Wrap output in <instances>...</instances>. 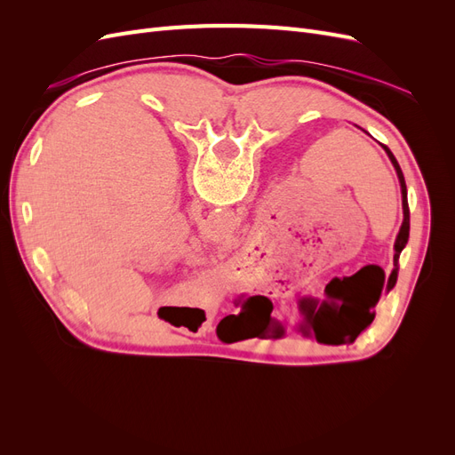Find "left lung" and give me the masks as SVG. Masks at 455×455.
<instances>
[{
    "instance_id": "left-lung-1",
    "label": "left lung",
    "mask_w": 455,
    "mask_h": 455,
    "mask_svg": "<svg viewBox=\"0 0 455 455\" xmlns=\"http://www.w3.org/2000/svg\"><path fill=\"white\" fill-rule=\"evenodd\" d=\"M383 149L387 151V156H389V159H391V163H393V167H395V171H396V174H398V180H401V189H403V211H404V222H403V226H401V231H398V237H396V243H395V266H396V261H398V256H401V252H403V249L406 246V243H408V235H410V211H408V194H406V182H404V176H403V171H401V167H398V163H396V159H395V156L391 154V149L387 148V146H383ZM395 281H396V269L391 273V277H389V283H387V291H391V288L395 286ZM381 292H383V283H381V286H379V291L374 294V298L371 299H368L366 301V306H364V309H363V316L361 319L363 321H356L355 324L356 326H361L359 328V332L361 330H364V326L366 324H370L371 321H374V313H371V309L376 307V304L379 301V296H381ZM324 304V301H323ZM323 304H321V307H323ZM321 307H319V311H321ZM316 310V306L313 304V301H301L299 304V315H301V323L298 324V332H301V334H316V328L311 329V315H314V311ZM319 311H317V315H319ZM316 316V315H315Z\"/></svg>"
}]
</instances>
